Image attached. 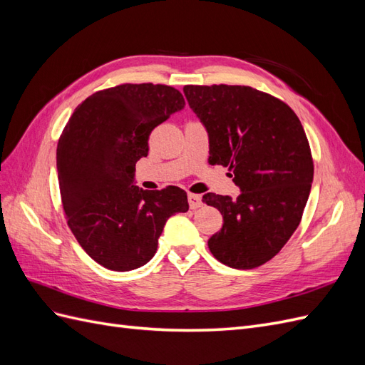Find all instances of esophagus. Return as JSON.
Returning <instances> with one entry per match:
<instances>
[{
  "mask_svg": "<svg viewBox=\"0 0 365 365\" xmlns=\"http://www.w3.org/2000/svg\"><path fill=\"white\" fill-rule=\"evenodd\" d=\"M189 205L192 210L200 208L202 205V200L201 195H195V193H189Z\"/></svg>",
  "mask_w": 365,
  "mask_h": 365,
  "instance_id": "1",
  "label": "esophagus"
}]
</instances>
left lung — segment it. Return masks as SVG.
Instances as JSON below:
<instances>
[{
  "label": "left lung",
  "mask_w": 365,
  "mask_h": 365,
  "mask_svg": "<svg viewBox=\"0 0 365 365\" xmlns=\"http://www.w3.org/2000/svg\"><path fill=\"white\" fill-rule=\"evenodd\" d=\"M184 94L208 130V163L228 168L240 189L237 197L202 196L224 217L208 248L230 268H257L294 235L311 192L314 160L302 121L251 86L185 85Z\"/></svg>",
  "instance_id": "1"
}]
</instances>
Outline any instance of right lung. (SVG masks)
<instances>
[{"instance_id": "1", "label": "right lung", "mask_w": 365, "mask_h": 365, "mask_svg": "<svg viewBox=\"0 0 365 365\" xmlns=\"http://www.w3.org/2000/svg\"><path fill=\"white\" fill-rule=\"evenodd\" d=\"M184 105L173 86L123 83L85 98L63 128L56 152L63 213L88 256L108 269L146 264L165 220L189 210L180 187L134 185L150 132Z\"/></svg>"}]
</instances>
